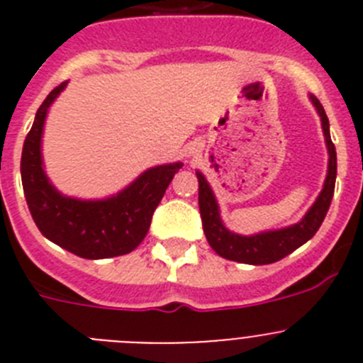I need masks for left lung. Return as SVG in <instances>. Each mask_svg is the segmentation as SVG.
<instances>
[{"instance_id":"left-lung-1","label":"left lung","mask_w":363,"mask_h":363,"mask_svg":"<svg viewBox=\"0 0 363 363\" xmlns=\"http://www.w3.org/2000/svg\"><path fill=\"white\" fill-rule=\"evenodd\" d=\"M311 101L318 111L322 118V129L325 134L327 150H329V171H327L325 184H323L322 192H320L318 200L309 209V213L303 216L300 223L287 229L280 230H269V233L255 234V236H240L223 227L218 213V203L214 200V194L211 191L207 179L203 178L201 172H196L200 191H198V203H200L201 223H203L205 238L213 247L216 255L221 258L240 262V264H251V265H265L274 264L278 259L285 258L298 247L303 245L307 240H311L316 234V230L322 225L323 218H325L329 205H331L333 194H335V182H336V149L335 143L331 142V134H329V120L323 111L322 104L318 101L316 96H311Z\"/></svg>"}]
</instances>
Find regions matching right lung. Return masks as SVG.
<instances>
[{
  "label": "right lung",
  "instance_id": "1",
  "mask_svg": "<svg viewBox=\"0 0 363 363\" xmlns=\"http://www.w3.org/2000/svg\"><path fill=\"white\" fill-rule=\"evenodd\" d=\"M67 82L57 85L36 112L21 152V182L28 211L45 238L86 259L112 258L134 251L145 238L152 213L182 163L152 167L118 196L82 201L62 196L41 167V133L47 111Z\"/></svg>",
  "mask_w": 363,
  "mask_h": 363
}]
</instances>
